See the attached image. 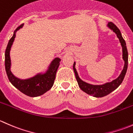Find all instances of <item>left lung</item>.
<instances>
[{"label":"left lung","mask_w":133,"mask_h":133,"mask_svg":"<svg viewBox=\"0 0 133 133\" xmlns=\"http://www.w3.org/2000/svg\"><path fill=\"white\" fill-rule=\"evenodd\" d=\"M107 27L116 35V37L118 38L122 48V58L124 61V66L120 75L116 79L109 82H106L105 84H100V85H95V84H89L86 82L83 81L79 77L77 71L75 68L76 62H74V64H73V70H74L75 76H76V79L77 80L79 88L83 91L86 92L88 95H91L94 97L96 98H101L106 96L111 93V92L115 91L116 88H118V86L122 84L123 80H124L125 75L127 72V65H128V52H127L126 43L122 36L120 29L112 22H109L107 25Z\"/></svg>","instance_id":"obj_1"}]
</instances>
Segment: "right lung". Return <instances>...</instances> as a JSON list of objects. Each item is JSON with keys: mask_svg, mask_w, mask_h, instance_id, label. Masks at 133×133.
<instances>
[{"mask_svg": "<svg viewBox=\"0 0 133 133\" xmlns=\"http://www.w3.org/2000/svg\"><path fill=\"white\" fill-rule=\"evenodd\" d=\"M23 25L24 24L20 25L15 30L13 37L9 41L5 51V68L9 80L13 86L27 96L37 97L45 93L52 88L61 59L59 57L55 58L44 71L38 73L32 77L21 79L15 76L11 70L10 51L16 37V33L22 28Z\"/></svg>", "mask_w": 133, "mask_h": 133, "instance_id": "obj_1", "label": "right lung"}]
</instances>
